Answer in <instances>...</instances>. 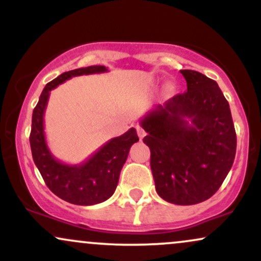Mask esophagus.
<instances>
[{
  "label": "esophagus",
  "mask_w": 261,
  "mask_h": 261,
  "mask_svg": "<svg viewBox=\"0 0 261 261\" xmlns=\"http://www.w3.org/2000/svg\"><path fill=\"white\" fill-rule=\"evenodd\" d=\"M136 130H137V135H139V137H140L141 140H142L143 137L146 136V131L143 130V128L141 127V126H137V127H136Z\"/></svg>",
  "instance_id": "esophagus-1"
}]
</instances>
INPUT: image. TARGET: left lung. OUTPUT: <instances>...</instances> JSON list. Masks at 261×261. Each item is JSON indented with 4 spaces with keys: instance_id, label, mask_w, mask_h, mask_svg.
<instances>
[{
    "instance_id": "8db88e82",
    "label": "left lung",
    "mask_w": 261,
    "mask_h": 261,
    "mask_svg": "<svg viewBox=\"0 0 261 261\" xmlns=\"http://www.w3.org/2000/svg\"><path fill=\"white\" fill-rule=\"evenodd\" d=\"M180 73L187 92L155 107L141 126L147 133L143 142L151 149L158 195L175 205H195L222 185L234 161L237 136L217 83L197 71Z\"/></svg>"
}]
</instances>
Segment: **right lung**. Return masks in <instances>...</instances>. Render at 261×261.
I'll use <instances>...</instances> for the list:
<instances>
[{"label":"right lung","mask_w":261,"mask_h":261,"mask_svg":"<svg viewBox=\"0 0 261 261\" xmlns=\"http://www.w3.org/2000/svg\"><path fill=\"white\" fill-rule=\"evenodd\" d=\"M106 66H88L60 74L47 83L33 110L31 141L35 166L47 188L65 201L73 205L89 206L106 201L118 187L119 176L128 151L139 141L136 130L131 127L124 135L114 137L82 164L70 166L56 160L46 145L44 133V113L51 89L71 77L107 72Z\"/></svg>","instance_id":"obj_1"}]
</instances>
